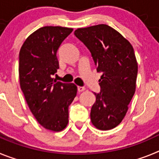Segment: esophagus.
<instances>
[{
	"instance_id": "obj_1",
	"label": "esophagus",
	"mask_w": 159,
	"mask_h": 159,
	"mask_svg": "<svg viewBox=\"0 0 159 159\" xmlns=\"http://www.w3.org/2000/svg\"><path fill=\"white\" fill-rule=\"evenodd\" d=\"M77 89H78L79 92H84V91H85V88H84V87H78V88H77Z\"/></svg>"
}]
</instances>
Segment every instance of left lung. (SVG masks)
<instances>
[{"label":"left lung","mask_w":159,"mask_h":159,"mask_svg":"<svg viewBox=\"0 0 159 159\" xmlns=\"http://www.w3.org/2000/svg\"><path fill=\"white\" fill-rule=\"evenodd\" d=\"M75 36L90 51L97 71L100 92L91 110L97 129L107 130L121 123L135 92L138 64L134 48L119 32L107 25L78 29Z\"/></svg>","instance_id":"8db88e82"}]
</instances>
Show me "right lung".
Instances as JSON below:
<instances>
[{
	"label": "right lung",
	"mask_w": 159,
	"mask_h": 159,
	"mask_svg": "<svg viewBox=\"0 0 159 159\" xmlns=\"http://www.w3.org/2000/svg\"><path fill=\"white\" fill-rule=\"evenodd\" d=\"M73 31L45 26L26 39L19 54L20 85L31 112L47 130L60 131L68 123V107L77 93L74 84L57 82L52 75L59 68L57 52Z\"/></svg>",
	"instance_id": "right-lung-1"
}]
</instances>
